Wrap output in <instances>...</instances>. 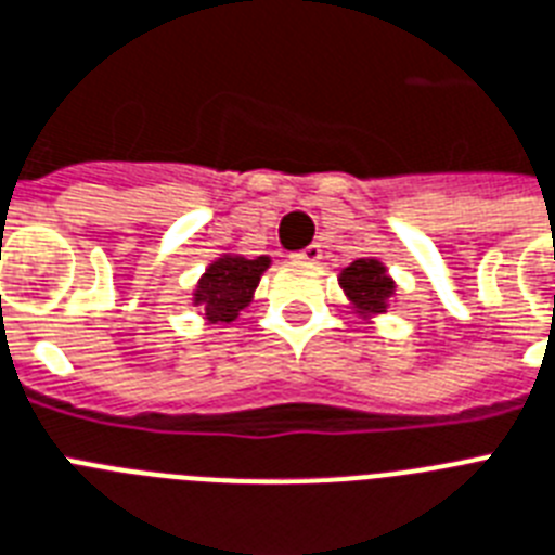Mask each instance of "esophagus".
I'll list each match as a JSON object with an SVG mask.
<instances>
[{
	"instance_id": "obj_1",
	"label": "esophagus",
	"mask_w": 555,
	"mask_h": 555,
	"mask_svg": "<svg viewBox=\"0 0 555 555\" xmlns=\"http://www.w3.org/2000/svg\"><path fill=\"white\" fill-rule=\"evenodd\" d=\"M295 258L304 260V263H318V260L323 258V249H320L318 244H309V246H306V249L295 251Z\"/></svg>"
}]
</instances>
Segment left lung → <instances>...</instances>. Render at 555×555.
<instances>
[{
    "instance_id": "obj_1",
    "label": "left lung",
    "mask_w": 555,
    "mask_h": 555,
    "mask_svg": "<svg viewBox=\"0 0 555 555\" xmlns=\"http://www.w3.org/2000/svg\"><path fill=\"white\" fill-rule=\"evenodd\" d=\"M340 286L360 314H383L388 297L393 295V281L379 260L360 258L343 269Z\"/></svg>"
}]
</instances>
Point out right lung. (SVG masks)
Returning a JSON list of instances; mask_svg holds the SVG:
<instances>
[{"label":"right lung","mask_w":555,"mask_h":555,"mask_svg":"<svg viewBox=\"0 0 555 555\" xmlns=\"http://www.w3.org/2000/svg\"><path fill=\"white\" fill-rule=\"evenodd\" d=\"M269 269V258H241L221 255L209 263L204 278L195 286V306H201L209 323H232L251 304V295L260 283V274Z\"/></svg>","instance_id":"add662e5"}]
</instances>
